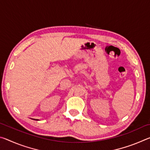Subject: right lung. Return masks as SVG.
Wrapping results in <instances>:
<instances>
[{
	"label": "right lung",
	"instance_id": "obj_1",
	"mask_svg": "<svg viewBox=\"0 0 150 150\" xmlns=\"http://www.w3.org/2000/svg\"><path fill=\"white\" fill-rule=\"evenodd\" d=\"M34 120H35V119H34ZM37 120V119H36V120Z\"/></svg>",
	"mask_w": 150,
	"mask_h": 150
}]
</instances>
